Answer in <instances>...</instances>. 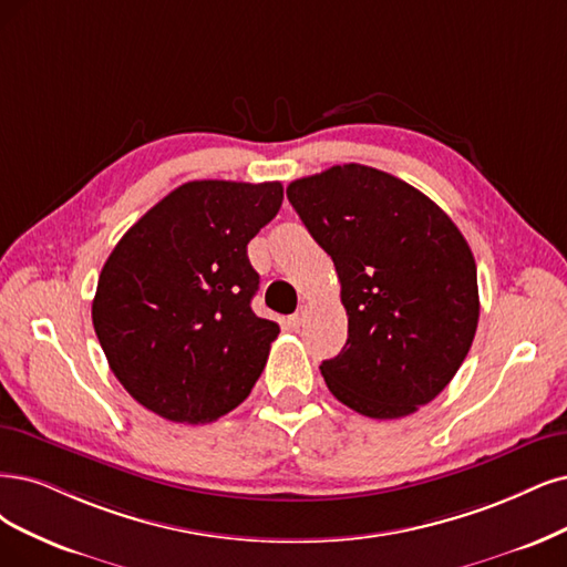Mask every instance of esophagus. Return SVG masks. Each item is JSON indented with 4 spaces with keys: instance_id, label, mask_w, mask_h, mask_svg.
I'll use <instances>...</instances> for the list:
<instances>
[{
    "instance_id": "esophagus-1",
    "label": "esophagus",
    "mask_w": 567,
    "mask_h": 567,
    "mask_svg": "<svg viewBox=\"0 0 567 567\" xmlns=\"http://www.w3.org/2000/svg\"><path fill=\"white\" fill-rule=\"evenodd\" d=\"M306 318H308V306H301L299 312H295V316L289 318V324L295 327V329H299V327L306 322Z\"/></svg>"
}]
</instances>
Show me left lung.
<instances>
[{"label": "left lung", "mask_w": 567, "mask_h": 567, "mask_svg": "<svg viewBox=\"0 0 567 567\" xmlns=\"http://www.w3.org/2000/svg\"><path fill=\"white\" fill-rule=\"evenodd\" d=\"M287 198L341 280L348 341L320 367L331 394L375 421L430 404L478 324L463 234L417 188L360 163L291 182Z\"/></svg>", "instance_id": "1"}]
</instances>
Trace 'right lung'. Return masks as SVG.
Masks as SVG:
<instances>
[{
    "mask_svg": "<svg viewBox=\"0 0 567 567\" xmlns=\"http://www.w3.org/2000/svg\"><path fill=\"white\" fill-rule=\"evenodd\" d=\"M280 205V182H186L116 243L93 327L118 383L144 409L173 423H213L255 388L280 327L249 306L259 272L247 243Z\"/></svg>",
    "mask_w": 567,
    "mask_h": 567,
    "instance_id": "right-lung-1",
    "label": "right lung"
}]
</instances>
